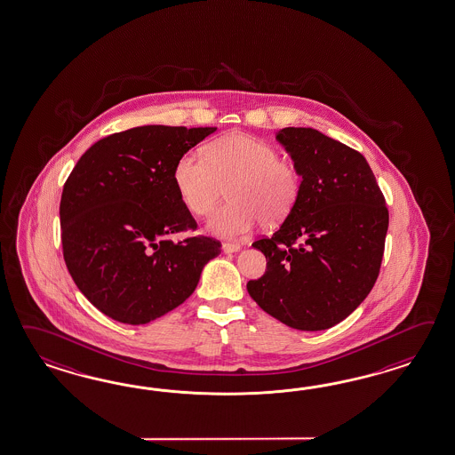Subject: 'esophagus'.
Masks as SVG:
<instances>
[{"instance_id": "34e87169", "label": "esophagus", "mask_w": 455, "mask_h": 455, "mask_svg": "<svg viewBox=\"0 0 455 455\" xmlns=\"http://www.w3.org/2000/svg\"><path fill=\"white\" fill-rule=\"evenodd\" d=\"M240 244L236 243H223L222 250L223 253H236V251H240Z\"/></svg>"}]
</instances>
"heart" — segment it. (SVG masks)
<instances>
[{"label": "heart", "mask_w": 455, "mask_h": 455, "mask_svg": "<svg viewBox=\"0 0 455 455\" xmlns=\"http://www.w3.org/2000/svg\"><path fill=\"white\" fill-rule=\"evenodd\" d=\"M179 197L197 217L211 215L228 188L230 202L212 217L209 230L240 238L256 223L276 225L299 197L298 167L276 149L250 134H228L205 148V157L186 153L174 167Z\"/></svg>", "instance_id": "obj_1"}]
</instances>
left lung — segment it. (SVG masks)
Returning <instances> with one entry per match:
<instances>
[{"label":"left lung","mask_w":455,"mask_h":455,"mask_svg":"<svg viewBox=\"0 0 455 455\" xmlns=\"http://www.w3.org/2000/svg\"><path fill=\"white\" fill-rule=\"evenodd\" d=\"M300 178L299 197L271 236L253 246L265 275L246 289L261 309L298 331L344 321L375 286L388 209L365 157L312 128H283Z\"/></svg>","instance_id":"8db88e82"}]
</instances>
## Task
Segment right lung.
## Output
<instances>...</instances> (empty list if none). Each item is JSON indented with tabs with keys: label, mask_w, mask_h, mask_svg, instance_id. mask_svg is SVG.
<instances>
[{
	"label": "right lung",
	"mask_w": 455,
	"mask_h": 455,
	"mask_svg": "<svg viewBox=\"0 0 455 455\" xmlns=\"http://www.w3.org/2000/svg\"><path fill=\"white\" fill-rule=\"evenodd\" d=\"M215 130L148 124L110 134L67 179L59 209L67 269L113 321L141 325L176 309L220 253L211 236L169 240L197 228L179 197L174 167Z\"/></svg>",
	"instance_id": "add662e5"
}]
</instances>
